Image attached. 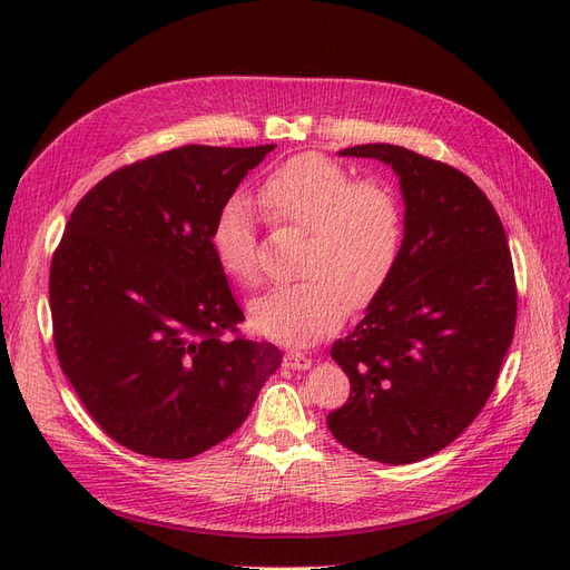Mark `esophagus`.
<instances>
[{
  "label": "esophagus",
  "instance_id": "obj_1",
  "mask_svg": "<svg viewBox=\"0 0 570 570\" xmlns=\"http://www.w3.org/2000/svg\"><path fill=\"white\" fill-rule=\"evenodd\" d=\"M283 366H285V368H292V371H306V368H312V358H308L304 352L289 350V352L283 356Z\"/></svg>",
  "mask_w": 570,
  "mask_h": 570
}]
</instances>
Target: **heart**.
Segmentation results:
<instances>
[{
    "label": "heart",
    "mask_w": 570,
    "mask_h": 570,
    "mask_svg": "<svg viewBox=\"0 0 570 570\" xmlns=\"http://www.w3.org/2000/svg\"><path fill=\"white\" fill-rule=\"evenodd\" d=\"M258 204L273 223L306 233L302 275L275 285L249 304L252 327L283 344H308L366 306L385 287L402 252V206L381 180H354L352 170L323 154L306 151L273 168L258 187ZM209 245L218 268L252 285L256 264V216L245 197L223 202Z\"/></svg>",
    "instance_id": "obj_1"
}]
</instances>
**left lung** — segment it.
<instances>
[{
    "instance_id": "1",
    "label": "left lung",
    "mask_w": 570,
    "mask_h": 570,
    "mask_svg": "<svg viewBox=\"0 0 570 570\" xmlns=\"http://www.w3.org/2000/svg\"><path fill=\"white\" fill-rule=\"evenodd\" d=\"M337 154L394 170L404 239L366 316L333 344L352 394L327 428L371 461L413 463L452 444L497 385L515 327L507 233L485 193L452 166L396 145Z\"/></svg>"
}]
</instances>
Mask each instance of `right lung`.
I'll return each instance as SVG.
<instances>
[{
	"instance_id": "right-lung-1",
	"label": "right lung",
	"mask_w": 570,
	"mask_h": 570,
	"mask_svg": "<svg viewBox=\"0 0 570 570\" xmlns=\"http://www.w3.org/2000/svg\"><path fill=\"white\" fill-rule=\"evenodd\" d=\"M185 145L114 170L85 195L51 258L61 371L105 433L154 459H189L245 423L281 350L223 340L243 312L209 235L273 151Z\"/></svg>"
}]
</instances>
